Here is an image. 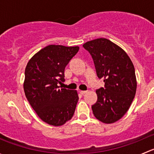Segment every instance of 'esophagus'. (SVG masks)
Wrapping results in <instances>:
<instances>
[{"instance_id":"34e87169","label":"esophagus","mask_w":154,"mask_h":154,"mask_svg":"<svg viewBox=\"0 0 154 154\" xmlns=\"http://www.w3.org/2000/svg\"><path fill=\"white\" fill-rule=\"evenodd\" d=\"M86 92H87V91H80V93L82 94V95L85 94Z\"/></svg>"}]
</instances>
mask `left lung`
Returning <instances> with one entry per match:
<instances>
[{
	"mask_svg": "<svg viewBox=\"0 0 154 154\" xmlns=\"http://www.w3.org/2000/svg\"><path fill=\"white\" fill-rule=\"evenodd\" d=\"M83 47L92 57L97 77L105 83L104 88L96 90L93 114L103 123H114L125 116L136 94L134 66L125 51L106 38L87 42Z\"/></svg>",
	"mask_w": 154,
	"mask_h": 154,
	"instance_id": "left-lung-1",
	"label": "left lung"
}]
</instances>
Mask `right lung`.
I'll return each instance as SVG.
<instances>
[{
    "mask_svg": "<svg viewBox=\"0 0 154 154\" xmlns=\"http://www.w3.org/2000/svg\"><path fill=\"white\" fill-rule=\"evenodd\" d=\"M79 47L46 46L29 60L25 68L24 90L38 117L45 123L61 126L73 117L78 101L75 90L61 88L65 68Z\"/></svg>",
    "mask_w": 154,
    "mask_h": 154,
    "instance_id": "1",
    "label": "right lung"
}]
</instances>
